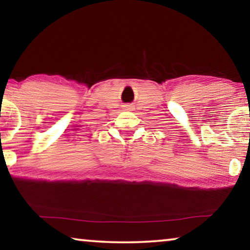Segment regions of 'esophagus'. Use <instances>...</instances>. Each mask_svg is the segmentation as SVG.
<instances>
[{"label":"esophagus","mask_w":250,"mask_h":250,"mask_svg":"<svg viewBox=\"0 0 250 250\" xmlns=\"http://www.w3.org/2000/svg\"><path fill=\"white\" fill-rule=\"evenodd\" d=\"M125 109H130V105H125Z\"/></svg>","instance_id":"34e87169"}]
</instances>
